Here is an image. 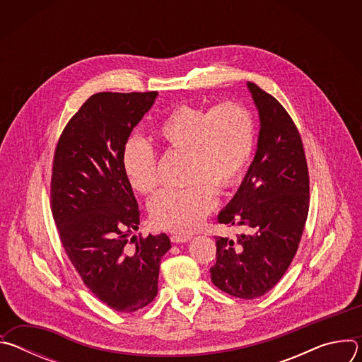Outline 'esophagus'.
I'll return each mask as SVG.
<instances>
[{"mask_svg": "<svg viewBox=\"0 0 362 362\" xmlns=\"http://www.w3.org/2000/svg\"><path fill=\"white\" fill-rule=\"evenodd\" d=\"M192 239V235H172L170 236V240L173 243H183V242H187Z\"/></svg>", "mask_w": 362, "mask_h": 362, "instance_id": "obj_1", "label": "esophagus"}]
</instances>
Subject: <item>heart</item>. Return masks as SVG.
<instances>
[{
    "instance_id": "obj_1",
    "label": "heart",
    "mask_w": 362,
    "mask_h": 362,
    "mask_svg": "<svg viewBox=\"0 0 362 362\" xmlns=\"http://www.w3.org/2000/svg\"><path fill=\"white\" fill-rule=\"evenodd\" d=\"M153 139L166 151L189 154L186 189H165L150 204L158 228L186 233L194 230L218 203L221 189L235 186L246 170L255 148V123L240 103L225 101L214 107L179 105L153 130ZM122 166L130 186L143 194L156 190L158 154L140 137L126 141Z\"/></svg>"
}]
</instances>
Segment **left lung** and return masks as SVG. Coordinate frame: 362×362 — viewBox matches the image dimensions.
Wrapping results in <instances>:
<instances>
[{"label":"left lung","mask_w":362,"mask_h":362,"mask_svg":"<svg viewBox=\"0 0 362 362\" xmlns=\"http://www.w3.org/2000/svg\"><path fill=\"white\" fill-rule=\"evenodd\" d=\"M259 110L255 159L218 222L252 233L236 240L216 236L211 278L221 291L240 299L269 292L296 255L309 211V173L300 134L281 103L247 83Z\"/></svg>","instance_id":"obj_1"}]
</instances>
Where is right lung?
<instances>
[{
	"mask_svg": "<svg viewBox=\"0 0 362 362\" xmlns=\"http://www.w3.org/2000/svg\"><path fill=\"white\" fill-rule=\"evenodd\" d=\"M158 91H103L86 100L54 150L49 204L59 236L83 284L117 313H134L158 295L166 233L136 239L140 211L122 153Z\"/></svg>",
	"mask_w": 362,
	"mask_h": 362,
	"instance_id": "obj_1",
	"label": "right lung"
}]
</instances>
